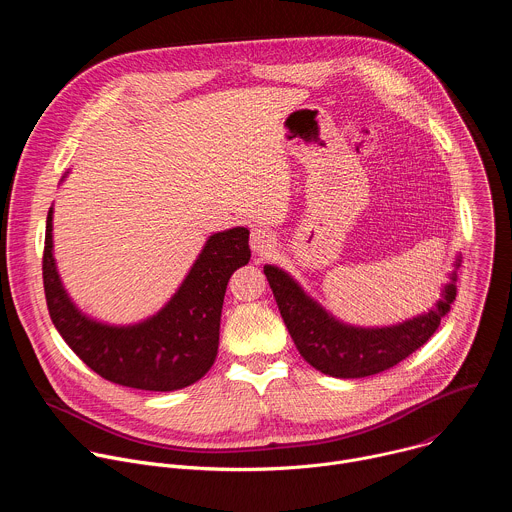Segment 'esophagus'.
I'll use <instances>...</instances> for the list:
<instances>
[{"label":"esophagus","mask_w":512,"mask_h":512,"mask_svg":"<svg viewBox=\"0 0 512 512\" xmlns=\"http://www.w3.org/2000/svg\"><path fill=\"white\" fill-rule=\"evenodd\" d=\"M251 249L257 257H267L275 249V235L269 229L257 227L251 231Z\"/></svg>","instance_id":"esophagus-1"}]
</instances>
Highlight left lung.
Returning a JSON list of instances; mask_svg holds the SVG:
<instances>
[{"mask_svg":"<svg viewBox=\"0 0 512 512\" xmlns=\"http://www.w3.org/2000/svg\"><path fill=\"white\" fill-rule=\"evenodd\" d=\"M281 318L300 354L324 375L360 379L383 373L423 346L456 300V273L425 316L393 328H352L336 322L285 271L263 267Z\"/></svg>","mask_w":512,"mask_h":512,"instance_id":"left-lung-1","label":"left lung"}]
</instances>
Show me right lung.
I'll return each instance as SVG.
<instances>
[{"label": "right lung", "mask_w": 512, "mask_h": 512, "mask_svg": "<svg viewBox=\"0 0 512 512\" xmlns=\"http://www.w3.org/2000/svg\"><path fill=\"white\" fill-rule=\"evenodd\" d=\"M249 257L247 229L216 233L166 308L135 326H105L83 316L66 296L52 257L48 210L42 255L48 314L72 352L99 377L141 391L182 389L212 367L227 283Z\"/></svg>", "instance_id": "obj_1"}]
</instances>
